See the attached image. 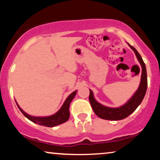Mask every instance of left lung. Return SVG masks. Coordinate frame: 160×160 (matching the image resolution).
Listing matches in <instances>:
<instances>
[{"mask_svg":"<svg viewBox=\"0 0 160 160\" xmlns=\"http://www.w3.org/2000/svg\"><path fill=\"white\" fill-rule=\"evenodd\" d=\"M128 44L134 51L135 55H136L138 60L140 64L141 65L142 73L141 83H140L138 89L135 92L132 97L125 104L120 107H118V108H109V107L102 106V104L99 103L95 99L92 91L90 89L89 90V102H90L91 106L95 114L98 117L101 118V119L106 120H114V121L125 119L132 112H134L135 109L141 103L142 100H143L144 96L146 95L148 82L145 63H144L143 59H142L141 56L140 55L137 50L130 44H129L128 43Z\"/></svg>","mask_w":160,"mask_h":160,"instance_id":"left-lung-1","label":"left lung"}]
</instances>
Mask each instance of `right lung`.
I'll return each mask as SVG.
<instances>
[{"label":"right lung","instance_id":"obj_1","mask_svg":"<svg viewBox=\"0 0 160 160\" xmlns=\"http://www.w3.org/2000/svg\"><path fill=\"white\" fill-rule=\"evenodd\" d=\"M76 94V91L72 92L68 97L67 98V99L65 100L64 103L61 107V108L59 110L58 112L54 114L49 116V117H32L28 114L27 113H25L20 107L18 106L17 102L16 103L19 108V110L21 111V112L23 113V115L25 117H27L28 119L30 121L34 122V123L40 124V125L45 126V127H49V128H52V127L59 125L64 122H67L68 120L70 117V111H69V106L71 104V102L73 100V99L75 97Z\"/></svg>","mask_w":160,"mask_h":160}]
</instances>
